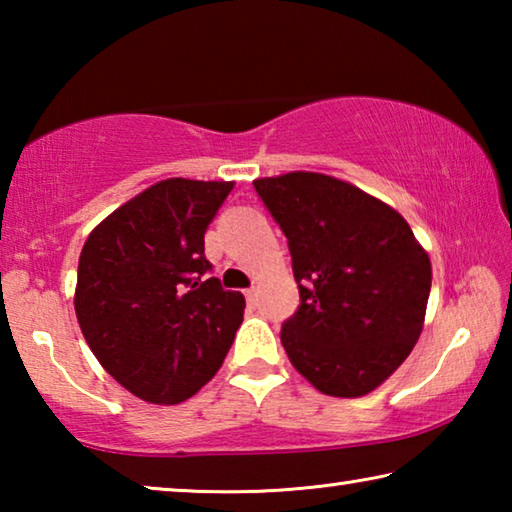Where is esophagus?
<instances>
[{
    "instance_id": "34e87169",
    "label": "esophagus",
    "mask_w": 512,
    "mask_h": 512,
    "mask_svg": "<svg viewBox=\"0 0 512 512\" xmlns=\"http://www.w3.org/2000/svg\"><path fill=\"white\" fill-rule=\"evenodd\" d=\"M246 300H248L250 307H257V289H255V287H250V289L246 291Z\"/></svg>"
}]
</instances>
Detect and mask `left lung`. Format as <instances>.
I'll list each match as a JSON object with an SVG mask.
<instances>
[{"label": "left lung", "instance_id": "obj_1", "mask_svg": "<svg viewBox=\"0 0 512 512\" xmlns=\"http://www.w3.org/2000/svg\"><path fill=\"white\" fill-rule=\"evenodd\" d=\"M289 239L300 307L282 345L320 393L361 397L418 343L431 291L427 250L400 212L325 173L255 180Z\"/></svg>", "mask_w": 512, "mask_h": 512}]
</instances>
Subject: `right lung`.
Here are the masks:
<instances>
[{
	"mask_svg": "<svg viewBox=\"0 0 512 512\" xmlns=\"http://www.w3.org/2000/svg\"><path fill=\"white\" fill-rule=\"evenodd\" d=\"M232 187L160 180L106 216L81 250V332L108 375L144 402L201 391L244 320V296L207 275L205 259V230Z\"/></svg>",
	"mask_w": 512,
	"mask_h": 512,
	"instance_id": "obj_1",
	"label": "right lung"
}]
</instances>
